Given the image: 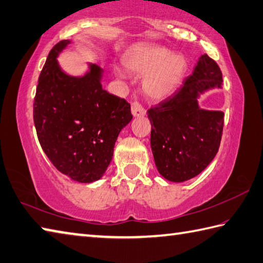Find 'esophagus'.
<instances>
[{
  "instance_id": "34e87169",
  "label": "esophagus",
  "mask_w": 263,
  "mask_h": 263,
  "mask_svg": "<svg viewBox=\"0 0 263 263\" xmlns=\"http://www.w3.org/2000/svg\"><path fill=\"white\" fill-rule=\"evenodd\" d=\"M131 111H132V115L135 117H142L146 115L145 108H143L140 102H138V101H135L131 105Z\"/></svg>"
}]
</instances>
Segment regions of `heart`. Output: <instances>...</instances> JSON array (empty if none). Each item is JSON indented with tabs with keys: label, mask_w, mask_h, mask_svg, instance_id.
<instances>
[{
	"label": "heart",
	"mask_w": 263,
	"mask_h": 263,
	"mask_svg": "<svg viewBox=\"0 0 263 263\" xmlns=\"http://www.w3.org/2000/svg\"><path fill=\"white\" fill-rule=\"evenodd\" d=\"M124 66L130 73L145 76L142 87L153 100H164L172 96L181 84L188 69V60L181 53H172L162 46L142 45L131 50L124 57ZM118 77H124L116 69Z\"/></svg>",
	"instance_id": "b5f03b06"
}]
</instances>
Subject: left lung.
Masks as SVG:
<instances>
[{
  "label": "left lung",
  "mask_w": 263,
  "mask_h": 263,
  "mask_svg": "<svg viewBox=\"0 0 263 263\" xmlns=\"http://www.w3.org/2000/svg\"><path fill=\"white\" fill-rule=\"evenodd\" d=\"M221 85L222 73L218 64L203 54L181 89L147 111L154 161L168 181L183 182L198 176L217 155L223 112L202 109L197 99Z\"/></svg>",
  "instance_id": "obj_1"
}]
</instances>
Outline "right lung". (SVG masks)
Returning a JSON list of instances; mask_svg holds the SVG:
<instances>
[{
  "mask_svg": "<svg viewBox=\"0 0 263 263\" xmlns=\"http://www.w3.org/2000/svg\"><path fill=\"white\" fill-rule=\"evenodd\" d=\"M68 40L50 51L34 99L40 145L54 167L74 181L99 180L114 154L121 130L132 120L125 99L102 89V69L90 64L83 76L67 75L57 57Z\"/></svg>",
  "mask_w": 263,
  "mask_h": 263,
  "instance_id": "1",
  "label": "right lung"
}]
</instances>
